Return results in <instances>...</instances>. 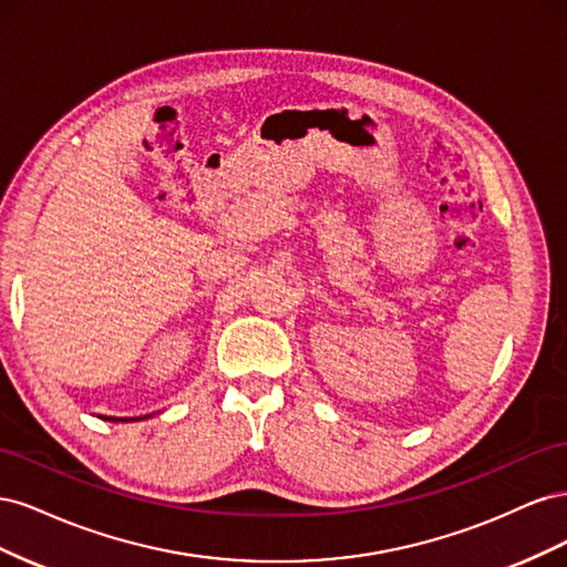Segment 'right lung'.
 I'll list each match as a JSON object with an SVG mask.
<instances>
[{"label":"right lung","mask_w":567,"mask_h":567,"mask_svg":"<svg viewBox=\"0 0 567 567\" xmlns=\"http://www.w3.org/2000/svg\"><path fill=\"white\" fill-rule=\"evenodd\" d=\"M104 421H120V423H127V421H142V419H148V416H134V419H117V416H99Z\"/></svg>","instance_id":"right-lung-1"}]
</instances>
